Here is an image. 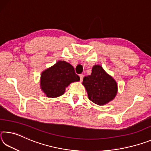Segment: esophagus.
<instances>
[{
	"mask_svg": "<svg viewBox=\"0 0 151 151\" xmlns=\"http://www.w3.org/2000/svg\"><path fill=\"white\" fill-rule=\"evenodd\" d=\"M79 76H80V81H81V82H82V81H83L84 75H79Z\"/></svg>",
	"mask_w": 151,
	"mask_h": 151,
	"instance_id": "obj_1",
	"label": "esophagus"
}]
</instances>
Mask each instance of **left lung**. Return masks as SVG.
Wrapping results in <instances>:
<instances>
[{
    "label": "left lung",
    "instance_id": "obj_1",
    "mask_svg": "<svg viewBox=\"0 0 151 151\" xmlns=\"http://www.w3.org/2000/svg\"><path fill=\"white\" fill-rule=\"evenodd\" d=\"M83 85L88 99L100 106L112 101L118 92L116 81L99 65H94L91 75L83 78Z\"/></svg>",
    "mask_w": 151,
    "mask_h": 151
}]
</instances>
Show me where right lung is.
<instances>
[{
	"instance_id": "obj_1",
	"label": "right lung",
	"mask_w": 151,
	"mask_h": 151,
	"mask_svg": "<svg viewBox=\"0 0 151 151\" xmlns=\"http://www.w3.org/2000/svg\"><path fill=\"white\" fill-rule=\"evenodd\" d=\"M79 81L80 77L70 63L58 60L41 73L40 87L46 96L56 98L63 95L70 83Z\"/></svg>"
}]
</instances>
